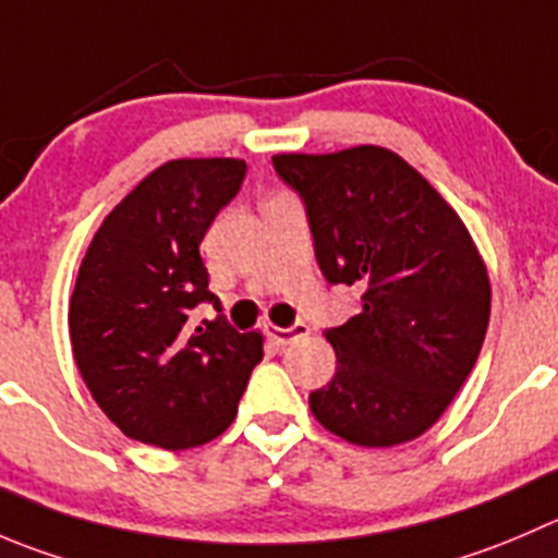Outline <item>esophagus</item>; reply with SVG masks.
<instances>
[{
    "label": "esophagus",
    "mask_w": 558,
    "mask_h": 558,
    "mask_svg": "<svg viewBox=\"0 0 558 558\" xmlns=\"http://www.w3.org/2000/svg\"><path fill=\"white\" fill-rule=\"evenodd\" d=\"M307 332H311V327H307L305 322H296L286 329L283 327H267V335L272 338V343H278V345H289L291 340L305 338Z\"/></svg>",
    "instance_id": "obj_1"
}]
</instances>
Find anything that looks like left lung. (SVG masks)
I'll return each instance as SVG.
<instances>
[{
  "mask_svg": "<svg viewBox=\"0 0 558 558\" xmlns=\"http://www.w3.org/2000/svg\"><path fill=\"white\" fill-rule=\"evenodd\" d=\"M300 196L327 283L360 286V313L327 329L338 367L311 411L340 439L392 447L445 414L490 318L485 264L456 209L381 147L275 155Z\"/></svg>",
  "mask_w": 558,
  "mask_h": 558,
  "instance_id": "left-lung-1",
  "label": "left lung"
}]
</instances>
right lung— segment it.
Returning <instances> with one entry per match:
<instances>
[{"mask_svg": "<svg viewBox=\"0 0 558 558\" xmlns=\"http://www.w3.org/2000/svg\"><path fill=\"white\" fill-rule=\"evenodd\" d=\"M245 160H171L102 220L70 300L75 365L124 436L163 450L213 441L236 416L262 335L236 332L209 291L204 234ZM213 304L219 318L195 322Z\"/></svg>", "mask_w": 558, "mask_h": 558, "instance_id": "right-lung-1", "label": "right lung"}]
</instances>
